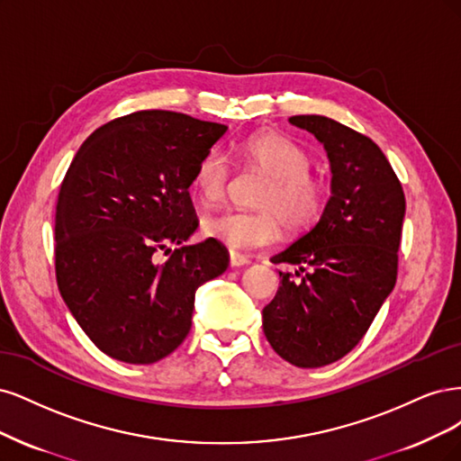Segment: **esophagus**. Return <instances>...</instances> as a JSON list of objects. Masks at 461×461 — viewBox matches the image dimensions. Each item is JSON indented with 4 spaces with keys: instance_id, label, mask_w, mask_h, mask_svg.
Instances as JSON below:
<instances>
[{
    "instance_id": "1",
    "label": "esophagus",
    "mask_w": 461,
    "mask_h": 461,
    "mask_svg": "<svg viewBox=\"0 0 461 461\" xmlns=\"http://www.w3.org/2000/svg\"><path fill=\"white\" fill-rule=\"evenodd\" d=\"M250 260H249V257H245V255H240V252H230V264L233 266V268H240V266H247Z\"/></svg>"
}]
</instances>
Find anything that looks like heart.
<instances>
[{"label": "heart", "instance_id": "heart-1", "mask_svg": "<svg viewBox=\"0 0 461 461\" xmlns=\"http://www.w3.org/2000/svg\"><path fill=\"white\" fill-rule=\"evenodd\" d=\"M249 167L268 176L258 193V211L228 209L203 220V231L231 250L262 249L279 240L281 226L304 231L316 226L330 201V187L310 174L312 155L303 145L279 133H258L241 145ZM230 160L220 149L201 155L191 174V187L203 203L224 197Z\"/></svg>", "mask_w": 461, "mask_h": 461}]
</instances>
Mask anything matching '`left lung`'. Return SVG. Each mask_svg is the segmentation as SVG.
<instances>
[{"label": "left lung", "mask_w": 461, "mask_h": 461, "mask_svg": "<svg viewBox=\"0 0 461 461\" xmlns=\"http://www.w3.org/2000/svg\"><path fill=\"white\" fill-rule=\"evenodd\" d=\"M289 122L323 143L331 197L318 224L272 258L299 270L279 272L262 328L281 358L321 367L360 343L396 284L406 197L391 162L364 133L320 114Z\"/></svg>", "instance_id": "obj_1"}]
</instances>
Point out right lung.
I'll use <instances>...</instances> for the list:
<instances>
[{
    "label": "right lung",
    "mask_w": 461,
    "mask_h": 461,
    "mask_svg": "<svg viewBox=\"0 0 461 461\" xmlns=\"http://www.w3.org/2000/svg\"><path fill=\"white\" fill-rule=\"evenodd\" d=\"M226 130L184 113L138 111L97 128L70 162L55 214L57 285L114 360L155 364L174 352L191 330L197 287L228 268L216 240L167 249L197 230L191 174Z\"/></svg>",
    "instance_id": "obj_1"
}]
</instances>
